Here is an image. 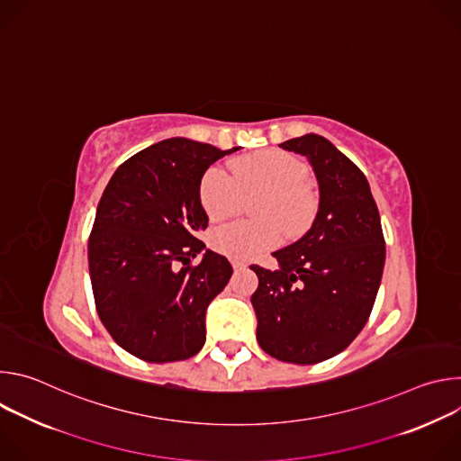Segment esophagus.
<instances>
[{
    "instance_id": "34e87169",
    "label": "esophagus",
    "mask_w": 461,
    "mask_h": 461,
    "mask_svg": "<svg viewBox=\"0 0 461 461\" xmlns=\"http://www.w3.org/2000/svg\"><path fill=\"white\" fill-rule=\"evenodd\" d=\"M231 267H233V270H242V268L248 267V262H244V260H240V258H233V260H231Z\"/></svg>"
}]
</instances>
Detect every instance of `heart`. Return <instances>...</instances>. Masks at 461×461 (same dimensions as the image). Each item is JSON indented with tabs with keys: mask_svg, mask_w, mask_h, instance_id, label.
<instances>
[{
	"mask_svg": "<svg viewBox=\"0 0 461 461\" xmlns=\"http://www.w3.org/2000/svg\"><path fill=\"white\" fill-rule=\"evenodd\" d=\"M308 167L297 157L281 149H262L231 164V171L213 166L201 180V204L212 221L231 217L240 193L265 191L257 208L260 221L231 222L213 231L217 251L255 258L277 248L285 233L303 235L317 215V194L304 182Z\"/></svg>",
	"mask_w": 461,
	"mask_h": 461,
	"instance_id": "1",
	"label": "heart"
}]
</instances>
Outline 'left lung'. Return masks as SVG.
<instances>
[{
    "instance_id": "left-lung-1",
    "label": "left lung",
    "mask_w": 461,
    "mask_h": 461,
    "mask_svg": "<svg viewBox=\"0 0 461 461\" xmlns=\"http://www.w3.org/2000/svg\"><path fill=\"white\" fill-rule=\"evenodd\" d=\"M308 158L319 185L312 228L257 265V341L272 357L313 365L343 352L372 312L383 267L381 219L363 171L330 140L308 133L279 144Z\"/></svg>"
}]
</instances>
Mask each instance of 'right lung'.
Segmentation results:
<instances>
[{
    "label": "right lung",
    "instance_id": "add662e5",
    "mask_svg": "<svg viewBox=\"0 0 461 461\" xmlns=\"http://www.w3.org/2000/svg\"><path fill=\"white\" fill-rule=\"evenodd\" d=\"M237 149L167 139L125 160L105 185L89 276L100 321L125 352L169 363L204 347L206 310L233 268L196 239L208 226L199 189L206 169Z\"/></svg>",
    "mask_w": 461,
    "mask_h": 461
}]
</instances>
